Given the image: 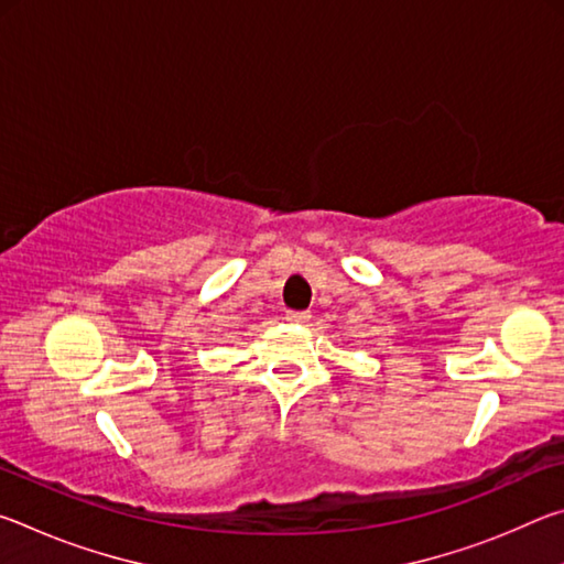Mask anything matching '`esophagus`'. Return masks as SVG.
I'll return each mask as SVG.
<instances>
[{
    "label": "esophagus",
    "instance_id": "obj_1",
    "mask_svg": "<svg viewBox=\"0 0 564 564\" xmlns=\"http://www.w3.org/2000/svg\"><path fill=\"white\" fill-rule=\"evenodd\" d=\"M308 318H311L308 311H289V313H285V321H291V323H305Z\"/></svg>",
    "mask_w": 564,
    "mask_h": 564
}]
</instances>
